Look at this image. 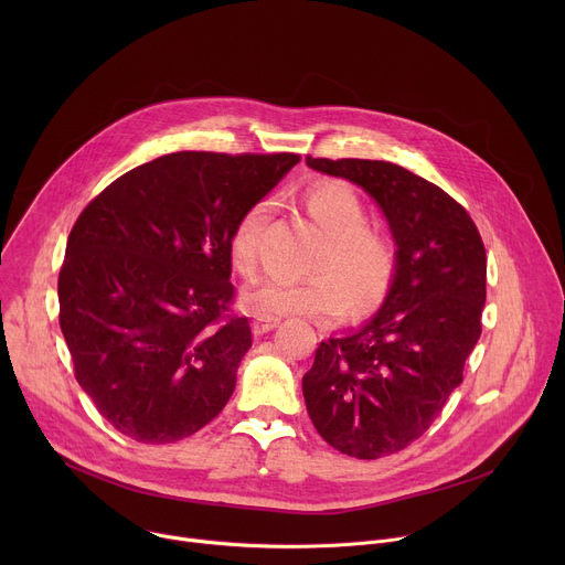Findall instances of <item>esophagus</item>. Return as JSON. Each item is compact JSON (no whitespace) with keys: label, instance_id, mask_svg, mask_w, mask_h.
<instances>
[{"label":"esophagus","instance_id":"obj_1","mask_svg":"<svg viewBox=\"0 0 565 565\" xmlns=\"http://www.w3.org/2000/svg\"><path fill=\"white\" fill-rule=\"evenodd\" d=\"M277 324H279L277 317H257L253 321V331H255V335H264V333H270L273 329H277Z\"/></svg>","mask_w":565,"mask_h":565}]
</instances>
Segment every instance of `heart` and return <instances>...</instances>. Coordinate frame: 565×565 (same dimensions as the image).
I'll use <instances>...</instances> for the list:
<instances>
[{"mask_svg": "<svg viewBox=\"0 0 565 565\" xmlns=\"http://www.w3.org/2000/svg\"><path fill=\"white\" fill-rule=\"evenodd\" d=\"M308 216L327 232V244L306 279L266 277L241 295V306L259 317H312L331 319L344 312L349 297L353 308L375 306L391 288L397 270L393 241L366 225V207L360 194L342 181H324L303 192ZM273 212V201L253 203L230 234V264L250 277L259 264L262 238Z\"/></svg>", "mask_w": 565, "mask_h": 565, "instance_id": "1", "label": "heart"}]
</instances>
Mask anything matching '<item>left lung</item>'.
Returning a JSON list of instances; mask_svg holds the SVG:
<instances>
[{"label":"left lung","instance_id":"1","mask_svg":"<svg viewBox=\"0 0 565 565\" xmlns=\"http://www.w3.org/2000/svg\"><path fill=\"white\" fill-rule=\"evenodd\" d=\"M306 166L371 194L397 246L377 315L321 342L301 380L317 434L342 454L375 460L418 440L462 382L486 306V246L458 201L405 168L312 156Z\"/></svg>","mask_w":565,"mask_h":565}]
</instances>
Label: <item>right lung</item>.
Masks as SVG:
<instances>
[{
  "label": "right lung",
  "mask_w": 565,
  "mask_h": 565,
  "mask_svg": "<svg viewBox=\"0 0 565 565\" xmlns=\"http://www.w3.org/2000/svg\"><path fill=\"white\" fill-rule=\"evenodd\" d=\"M297 153L177 151L116 179L77 216L57 279L77 384L122 436L166 445L212 423L253 347L230 312V234Z\"/></svg>",
  "instance_id": "add662e5"
}]
</instances>
